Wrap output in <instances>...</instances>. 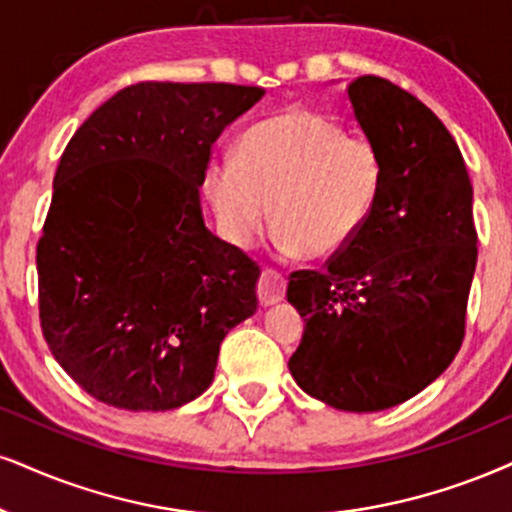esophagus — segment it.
<instances>
[{
    "label": "esophagus",
    "mask_w": 512,
    "mask_h": 512,
    "mask_svg": "<svg viewBox=\"0 0 512 512\" xmlns=\"http://www.w3.org/2000/svg\"><path fill=\"white\" fill-rule=\"evenodd\" d=\"M285 289H287L285 275L277 273L273 268H266L261 273V280H258V301H261L263 306L280 304V301L285 299Z\"/></svg>",
    "instance_id": "34e87169"
}]
</instances>
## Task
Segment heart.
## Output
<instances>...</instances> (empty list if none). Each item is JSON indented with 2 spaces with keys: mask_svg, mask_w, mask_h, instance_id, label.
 Masks as SVG:
<instances>
[{
  "mask_svg": "<svg viewBox=\"0 0 512 512\" xmlns=\"http://www.w3.org/2000/svg\"><path fill=\"white\" fill-rule=\"evenodd\" d=\"M380 185L375 144L311 109L258 123L239 144V159H216L206 175L208 199L232 244L254 242L273 204L280 251L308 258H334L356 242Z\"/></svg>",
  "mask_w": 512,
  "mask_h": 512,
  "instance_id": "1",
  "label": "heart"
}]
</instances>
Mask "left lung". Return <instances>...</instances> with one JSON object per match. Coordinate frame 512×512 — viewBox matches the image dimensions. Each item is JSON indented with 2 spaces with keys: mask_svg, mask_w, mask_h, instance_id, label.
I'll return each mask as SVG.
<instances>
[{
  "mask_svg": "<svg viewBox=\"0 0 512 512\" xmlns=\"http://www.w3.org/2000/svg\"><path fill=\"white\" fill-rule=\"evenodd\" d=\"M349 102L382 159L363 232L325 270L289 277L304 318L294 382L337 410L375 413L413 399L463 344L477 263L472 185L451 132L413 94L363 75Z\"/></svg>",
  "mask_w": 512,
  "mask_h": 512,
  "instance_id": "8db88e82",
  "label": "left lung"
}]
</instances>
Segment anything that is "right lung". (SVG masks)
Here are the masks:
<instances>
[{
	"label": "right lung",
	"instance_id": "add662e5",
	"mask_svg": "<svg viewBox=\"0 0 512 512\" xmlns=\"http://www.w3.org/2000/svg\"><path fill=\"white\" fill-rule=\"evenodd\" d=\"M266 94L137 82L75 130L37 244L49 351L97 401L173 410L211 387L261 270L201 216L211 147Z\"/></svg>",
	"mask_w": 512,
	"mask_h": 512
}]
</instances>
